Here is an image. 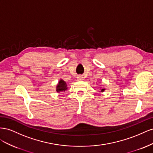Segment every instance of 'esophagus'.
Returning <instances> with one entry per match:
<instances>
[{"label":"esophagus","mask_w":153,"mask_h":153,"mask_svg":"<svg viewBox=\"0 0 153 153\" xmlns=\"http://www.w3.org/2000/svg\"><path fill=\"white\" fill-rule=\"evenodd\" d=\"M77 80H83V77L82 76H78L77 77Z\"/></svg>","instance_id":"1"}]
</instances>
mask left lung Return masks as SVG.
<instances>
[{
  "instance_id": "8db88e82",
  "label": "left lung",
  "mask_w": 153,
  "mask_h": 153,
  "mask_svg": "<svg viewBox=\"0 0 153 153\" xmlns=\"http://www.w3.org/2000/svg\"><path fill=\"white\" fill-rule=\"evenodd\" d=\"M105 89H103V88H102V89H101V91L100 92H104V91H105Z\"/></svg>"
}]
</instances>
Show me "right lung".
Wrapping results in <instances>:
<instances>
[{"mask_svg": "<svg viewBox=\"0 0 153 153\" xmlns=\"http://www.w3.org/2000/svg\"><path fill=\"white\" fill-rule=\"evenodd\" d=\"M67 89H68V87H67L66 82H64L62 79L60 80L56 87V91L57 92H60L65 91L66 90H67Z\"/></svg>", "mask_w": 153, "mask_h": 153, "instance_id": "obj_1", "label": "right lung"}]
</instances>
